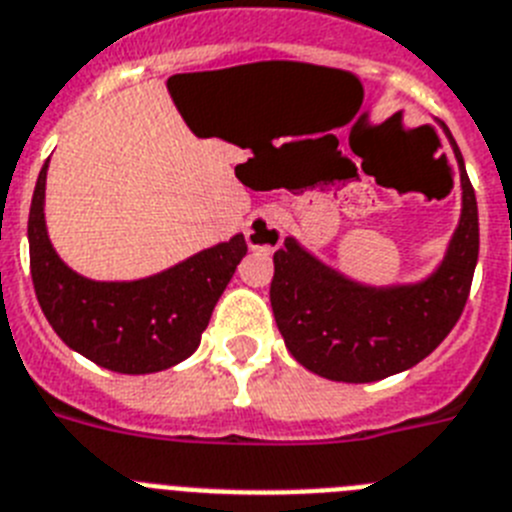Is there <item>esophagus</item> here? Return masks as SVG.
I'll return each instance as SVG.
<instances>
[{"label":"esophagus","instance_id":"34e87169","mask_svg":"<svg viewBox=\"0 0 512 512\" xmlns=\"http://www.w3.org/2000/svg\"><path fill=\"white\" fill-rule=\"evenodd\" d=\"M285 225L277 212H256L246 225V240L251 251H274L282 246Z\"/></svg>","mask_w":512,"mask_h":512}]
</instances>
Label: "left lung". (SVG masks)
<instances>
[{
    "instance_id": "8db88e82",
    "label": "left lung",
    "mask_w": 512,
    "mask_h": 512,
    "mask_svg": "<svg viewBox=\"0 0 512 512\" xmlns=\"http://www.w3.org/2000/svg\"><path fill=\"white\" fill-rule=\"evenodd\" d=\"M461 173V217L445 256L425 279L365 285L287 235L274 253V321L290 355L310 373L342 383H373L425 360L464 313L479 259L476 196L456 139L443 121Z\"/></svg>"
}]
</instances>
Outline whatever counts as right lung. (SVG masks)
I'll return each instance as SVG.
<instances>
[{
	"mask_svg": "<svg viewBox=\"0 0 512 512\" xmlns=\"http://www.w3.org/2000/svg\"><path fill=\"white\" fill-rule=\"evenodd\" d=\"M46 170L48 160L30 204V274L43 316L61 342L100 368L124 375L160 373L194 355L214 305L246 256L243 233L152 277L87 279L51 246L43 212Z\"/></svg>",
	"mask_w": 512,
	"mask_h": 512,
	"instance_id": "1",
	"label": "right lung"
}]
</instances>
